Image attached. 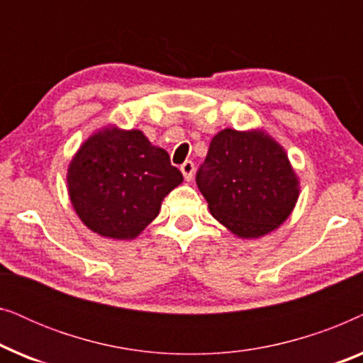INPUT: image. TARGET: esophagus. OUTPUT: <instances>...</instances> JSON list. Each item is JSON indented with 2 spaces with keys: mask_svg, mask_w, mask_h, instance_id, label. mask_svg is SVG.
Masks as SVG:
<instances>
[{
  "mask_svg": "<svg viewBox=\"0 0 363 363\" xmlns=\"http://www.w3.org/2000/svg\"><path fill=\"white\" fill-rule=\"evenodd\" d=\"M180 170L183 173V177H185V180H191L193 173H195V163L191 160H186L185 163H182L180 165Z\"/></svg>",
  "mask_w": 363,
  "mask_h": 363,
  "instance_id": "34e87169",
  "label": "esophagus"
}]
</instances>
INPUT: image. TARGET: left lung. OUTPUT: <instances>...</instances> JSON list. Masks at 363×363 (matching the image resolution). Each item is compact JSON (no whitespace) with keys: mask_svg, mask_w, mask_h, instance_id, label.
I'll list each match as a JSON object with an SVG mask.
<instances>
[{"mask_svg":"<svg viewBox=\"0 0 363 363\" xmlns=\"http://www.w3.org/2000/svg\"><path fill=\"white\" fill-rule=\"evenodd\" d=\"M210 213L233 235L259 238L294 210L299 182L286 152L264 132L225 128L196 172Z\"/></svg>","mask_w":363,"mask_h":363,"instance_id":"1","label":"left lung"}]
</instances>
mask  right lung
<instances>
[{"instance_id":"obj_1","label":"right lung","mask_w":363,"mask_h":363,"mask_svg":"<svg viewBox=\"0 0 363 363\" xmlns=\"http://www.w3.org/2000/svg\"><path fill=\"white\" fill-rule=\"evenodd\" d=\"M183 182L168 153L140 130L102 128L79 148L67 190L84 225L97 235L132 240L155 220L162 201Z\"/></svg>"}]
</instances>
